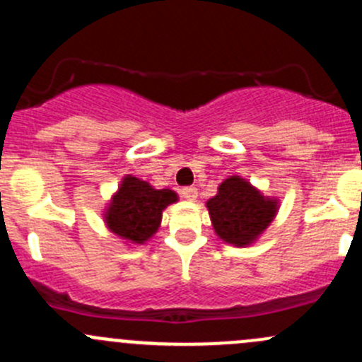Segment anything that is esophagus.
I'll return each instance as SVG.
<instances>
[{"mask_svg":"<svg viewBox=\"0 0 362 362\" xmlns=\"http://www.w3.org/2000/svg\"><path fill=\"white\" fill-rule=\"evenodd\" d=\"M182 196H184L185 199H189V202H194V199L198 198V189H196L194 185L184 187V189H182Z\"/></svg>","mask_w":362,"mask_h":362,"instance_id":"esophagus-1","label":"esophagus"}]
</instances>
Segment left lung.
Segmentation results:
<instances>
[{
  "label": "left lung",
  "instance_id": "1",
  "mask_svg": "<svg viewBox=\"0 0 362 362\" xmlns=\"http://www.w3.org/2000/svg\"><path fill=\"white\" fill-rule=\"evenodd\" d=\"M211 224L224 242L249 245L273 221L276 202L259 194L249 182L231 177L222 182L218 194L208 199Z\"/></svg>",
  "mask_w": 362,
  "mask_h": 362
}]
</instances>
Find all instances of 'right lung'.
Here are the masks:
<instances>
[{
	"label": "right lung",
	"instance_id": "1",
	"mask_svg": "<svg viewBox=\"0 0 362 362\" xmlns=\"http://www.w3.org/2000/svg\"><path fill=\"white\" fill-rule=\"evenodd\" d=\"M177 202L170 189H152L147 182L127 175L107 211V224L115 235L144 243L158 231L163 210Z\"/></svg>",
	"mask_w": 362,
	"mask_h": 362
}]
</instances>
